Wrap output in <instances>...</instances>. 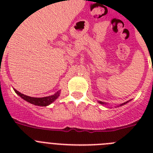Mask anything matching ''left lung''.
Listing matches in <instances>:
<instances>
[{
  "mask_svg": "<svg viewBox=\"0 0 153 153\" xmlns=\"http://www.w3.org/2000/svg\"><path fill=\"white\" fill-rule=\"evenodd\" d=\"M98 102H100V104H105V103H104L103 102H101V101H98ZM126 102H128V101H127V102H124V103L121 104V105H120V106H123V105H124V104H126Z\"/></svg>",
  "mask_w": 153,
  "mask_h": 153,
  "instance_id": "1",
  "label": "left lung"
}]
</instances>
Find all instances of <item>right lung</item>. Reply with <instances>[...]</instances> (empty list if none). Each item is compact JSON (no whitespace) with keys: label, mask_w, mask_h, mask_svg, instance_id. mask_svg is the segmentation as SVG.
Segmentation results:
<instances>
[{"label":"right lung","mask_w":153,"mask_h":153,"mask_svg":"<svg viewBox=\"0 0 153 153\" xmlns=\"http://www.w3.org/2000/svg\"><path fill=\"white\" fill-rule=\"evenodd\" d=\"M15 93L17 94H18L20 97L22 99H24V100H26L27 102H30V103H32L35 106H47L48 105H50L51 103H52L53 101H55L56 99L58 98V97L60 96V91L56 92L55 94L52 96H49V97H41V98H36V97H28V96L24 95L23 93H20L19 91L16 90L15 89H13Z\"/></svg>","instance_id":"right-lung-1"}]
</instances>
